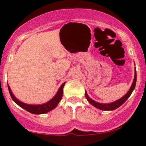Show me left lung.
<instances>
[{
	"instance_id": "1",
	"label": "left lung",
	"mask_w": 146,
	"mask_h": 146,
	"mask_svg": "<svg viewBox=\"0 0 146 146\" xmlns=\"http://www.w3.org/2000/svg\"><path fill=\"white\" fill-rule=\"evenodd\" d=\"M136 82H137V73H136V69H135V77H134L133 82H132L130 89H129L128 91L127 92L126 94L123 95L121 98L119 99V100H117V101L111 102V103L102 104V103H100V102H95V100H92V99L88 96V94H87L86 91H85V96H86V100H88V102H89L90 104L93 106L95 107V108L102 110H113L117 109V108H118L119 106H121L129 98V97H130V95L132 94V91H133L134 89H135V86H136Z\"/></svg>"
}]
</instances>
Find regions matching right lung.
Instances as JSON below:
<instances>
[{
	"label": "right lung",
	"mask_w": 146,
	"mask_h": 146,
	"mask_svg": "<svg viewBox=\"0 0 146 146\" xmlns=\"http://www.w3.org/2000/svg\"><path fill=\"white\" fill-rule=\"evenodd\" d=\"M65 83L66 82H64L60 86L58 92L56 93V94L55 95V96L51 100H50L49 101L46 102V103L42 104H28L24 103V102L20 101L19 100H18L15 97V95L13 94L12 91H11V88H10L9 84H8V89H9V94L11 95V98L13 100V101L16 104H17L19 106H21V108H24L27 111L29 112V113L32 114L40 115V114H44L51 111V110L54 109L57 106H58L59 102H60V100H61L62 98L63 88L64 86Z\"/></svg>",
	"instance_id": "1"
}]
</instances>
